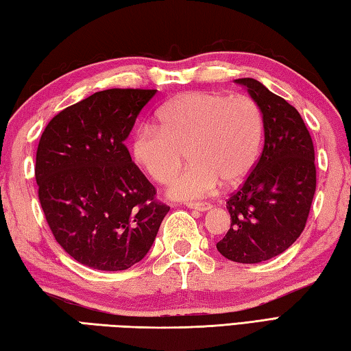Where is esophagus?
<instances>
[{
    "label": "esophagus",
    "mask_w": 351,
    "mask_h": 351,
    "mask_svg": "<svg viewBox=\"0 0 351 351\" xmlns=\"http://www.w3.org/2000/svg\"><path fill=\"white\" fill-rule=\"evenodd\" d=\"M186 206H188L189 209H194L198 212H207L212 207L209 203H186Z\"/></svg>",
    "instance_id": "obj_1"
}]
</instances>
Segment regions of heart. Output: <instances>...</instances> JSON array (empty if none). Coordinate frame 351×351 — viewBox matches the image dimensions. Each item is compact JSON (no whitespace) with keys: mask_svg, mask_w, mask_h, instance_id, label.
<instances>
[{"mask_svg":"<svg viewBox=\"0 0 351 351\" xmlns=\"http://www.w3.org/2000/svg\"><path fill=\"white\" fill-rule=\"evenodd\" d=\"M159 128L144 125L132 144L134 162L157 183H167L173 199H195L212 194L219 182L241 183L259 157L263 118L254 101L218 92H188L171 99L157 113Z\"/></svg>","mask_w":351,"mask_h":351,"instance_id":"obj_1","label":"heart"}]
</instances>
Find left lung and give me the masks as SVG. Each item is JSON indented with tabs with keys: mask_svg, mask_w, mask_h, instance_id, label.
<instances>
[{
	"mask_svg": "<svg viewBox=\"0 0 351 351\" xmlns=\"http://www.w3.org/2000/svg\"><path fill=\"white\" fill-rule=\"evenodd\" d=\"M263 118L261 159L227 199L232 224L217 248L226 259L259 263L288 250L304 230L317 189L315 152L294 106L254 78H238Z\"/></svg>",
	"mask_w": 351,
	"mask_h": 351,
	"instance_id": "left-lung-1",
	"label": "left lung"
}]
</instances>
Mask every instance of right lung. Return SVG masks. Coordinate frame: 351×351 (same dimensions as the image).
<instances>
[{
    "instance_id": "add662e5",
    "label": "right lung",
    "mask_w": 351,
    "mask_h": 351,
    "mask_svg": "<svg viewBox=\"0 0 351 351\" xmlns=\"http://www.w3.org/2000/svg\"><path fill=\"white\" fill-rule=\"evenodd\" d=\"M156 92H95L56 115L40 136L34 174L42 210L59 245L82 265L133 267L169 212L124 145Z\"/></svg>"
}]
</instances>
